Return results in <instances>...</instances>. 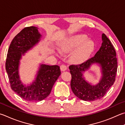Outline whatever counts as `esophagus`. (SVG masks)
Returning a JSON list of instances; mask_svg holds the SVG:
<instances>
[{"instance_id":"obj_1","label":"esophagus","mask_w":125,"mask_h":125,"mask_svg":"<svg viewBox=\"0 0 125 125\" xmlns=\"http://www.w3.org/2000/svg\"><path fill=\"white\" fill-rule=\"evenodd\" d=\"M60 68H61V70H62V71H65V70H67V67L66 65L62 64L60 66Z\"/></svg>"}]
</instances>
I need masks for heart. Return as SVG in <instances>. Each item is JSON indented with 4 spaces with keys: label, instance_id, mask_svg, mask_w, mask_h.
<instances>
[{
    "label": "heart",
    "instance_id": "heart-1",
    "mask_svg": "<svg viewBox=\"0 0 125 125\" xmlns=\"http://www.w3.org/2000/svg\"><path fill=\"white\" fill-rule=\"evenodd\" d=\"M87 40L86 35L73 36L61 45V49L63 52H70L78 47L72 53L71 60L74 62L81 63L89 57L94 49V42Z\"/></svg>",
    "mask_w": 125,
    "mask_h": 125
}]
</instances>
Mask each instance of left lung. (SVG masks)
<instances>
[{
	"label": "left lung",
	"instance_id": "8db88e82",
	"mask_svg": "<svg viewBox=\"0 0 125 125\" xmlns=\"http://www.w3.org/2000/svg\"><path fill=\"white\" fill-rule=\"evenodd\" d=\"M102 40L101 47L93 57L81 64H72L69 67L72 75V90L78 98L83 101H93L102 98L115 81L117 69L116 51L105 34H102ZM94 62L101 64L103 73L101 81L96 86L86 82L82 74Z\"/></svg>",
	"mask_w": 125,
	"mask_h": 125
}]
</instances>
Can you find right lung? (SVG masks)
<instances>
[{
  "label": "right lung",
  "instance_id": "obj_1",
  "mask_svg": "<svg viewBox=\"0 0 125 125\" xmlns=\"http://www.w3.org/2000/svg\"><path fill=\"white\" fill-rule=\"evenodd\" d=\"M40 36L37 27L23 28L12 39L6 57L5 68L11 89L27 101H41L46 98L61 74L58 65L42 64L37 79L31 86L25 87L19 80L18 68L21 55L39 42Z\"/></svg>",
  "mask_w": 125,
  "mask_h": 125
}]
</instances>
